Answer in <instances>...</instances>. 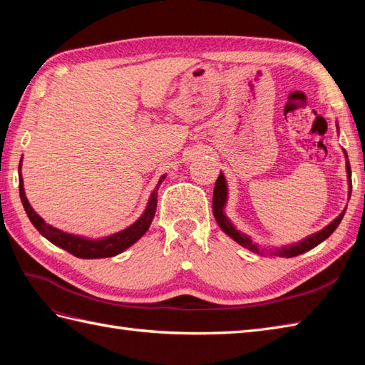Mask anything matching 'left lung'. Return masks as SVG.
Segmentation results:
<instances>
[{"label":"left lung","instance_id":"1","mask_svg":"<svg viewBox=\"0 0 365 365\" xmlns=\"http://www.w3.org/2000/svg\"><path fill=\"white\" fill-rule=\"evenodd\" d=\"M345 157H346V152H345ZM346 177H348V190H350L348 191V196H351V168H350V163H348V160H346ZM226 202H227V183H226V178H224V175L221 173L218 180H216V183H215V190H213V215H215L216 222H218V226L222 229L224 234H227L232 240H235L238 245L246 247V250L257 252V254L265 252L263 250H260L257 243H254L250 237L242 234L240 230H237L234 224L229 221L226 213H224V207H226ZM344 215H345V210L340 213L331 224H328L327 227L322 229L320 232H317V234L309 235L307 238L301 240V242H298V243L276 247V250H269V254L279 255V257H294V255H299L302 252L312 250V247H315L317 245L324 242V240H327L332 234V232L337 229L340 221H342V218H344Z\"/></svg>","mask_w":365,"mask_h":365}]
</instances>
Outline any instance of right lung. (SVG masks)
<instances>
[{
  "mask_svg": "<svg viewBox=\"0 0 365 365\" xmlns=\"http://www.w3.org/2000/svg\"><path fill=\"white\" fill-rule=\"evenodd\" d=\"M21 163L19 165V177H20V199L23 208L28 215L29 221L33 222V226L41 232V234L51 242L54 246H59L66 250L67 252H71L75 257L80 259H103V257H113V255H118L120 252H123L130 247L133 243H136L139 238H141L147 229L150 227V222L155 216V210H157V197H158V188L161 182L165 180L166 175H161L160 180L157 183V187L152 191L149 202H147V207L144 213L139 216V220L136 222L131 224L127 229H123L118 234H113L110 237H103L98 240H91L86 237H78L73 234H67V232L59 230L56 227L50 226L46 224L41 216H38L34 208L31 207V204L28 202L26 195H25V188H23V178H21Z\"/></svg>",
  "mask_w": 365,
  "mask_h": 365,
  "instance_id": "right-lung-1",
  "label": "right lung"
}]
</instances>
